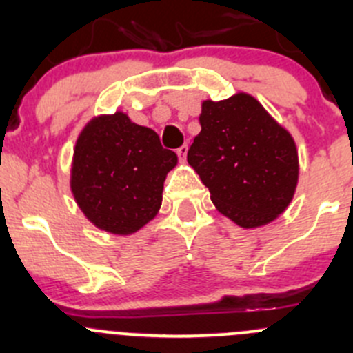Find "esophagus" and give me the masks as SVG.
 Masks as SVG:
<instances>
[{"instance_id":"esophagus-1","label":"esophagus","mask_w":353,"mask_h":353,"mask_svg":"<svg viewBox=\"0 0 353 353\" xmlns=\"http://www.w3.org/2000/svg\"><path fill=\"white\" fill-rule=\"evenodd\" d=\"M186 155H188V145H183V147L177 148V157H179L181 162H186Z\"/></svg>"}]
</instances>
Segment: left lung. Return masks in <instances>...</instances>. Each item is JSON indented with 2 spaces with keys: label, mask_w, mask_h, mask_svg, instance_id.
<instances>
[{
  "label": "left lung",
  "mask_w": 353,
  "mask_h": 353,
  "mask_svg": "<svg viewBox=\"0 0 353 353\" xmlns=\"http://www.w3.org/2000/svg\"><path fill=\"white\" fill-rule=\"evenodd\" d=\"M199 124L188 162L216 210L243 229L285 212L299 181L297 147L285 128L244 92L203 101Z\"/></svg>",
  "instance_id": "8db88e82"
}]
</instances>
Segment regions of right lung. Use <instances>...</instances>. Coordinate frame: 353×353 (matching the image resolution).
<instances>
[{"mask_svg": "<svg viewBox=\"0 0 353 353\" xmlns=\"http://www.w3.org/2000/svg\"><path fill=\"white\" fill-rule=\"evenodd\" d=\"M177 155L159 134L128 114L97 116L78 137L70 188L83 215L97 229L128 236L147 225L162 205L163 181Z\"/></svg>", "mask_w": 353, "mask_h": 353, "instance_id": "1", "label": "right lung"}]
</instances>
